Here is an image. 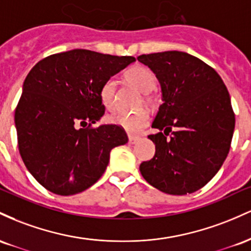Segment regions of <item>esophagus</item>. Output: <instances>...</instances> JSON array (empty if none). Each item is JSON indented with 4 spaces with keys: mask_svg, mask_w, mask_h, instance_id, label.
<instances>
[{
    "mask_svg": "<svg viewBox=\"0 0 251 251\" xmlns=\"http://www.w3.org/2000/svg\"><path fill=\"white\" fill-rule=\"evenodd\" d=\"M139 140H140V137L139 136H134V135H129V137H128V141H129V143H130V145H134V143H136Z\"/></svg>",
    "mask_w": 251,
    "mask_h": 251,
    "instance_id": "34e87169",
    "label": "esophagus"
}]
</instances>
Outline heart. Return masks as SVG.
<instances>
[{"label":"heart","mask_w":251,"mask_h":251,"mask_svg":"<svg viewBox=\"0 0 251 251\" xmlns=\"http://www.w3.org/2000/svg\"><path fill=\"white\" fill-rule=\"evenodd\" d=\"M126 79L135 89L139 90L142 94H148L155 86V75L151 70L145 66H133L126 72ZM100 100L105 108L112 109L116 100V81L111 78L106 79L102 84L100 90ZM151 98L146 97V102H151ZM111 123L122 126L126 131L130 133H139L143 128L148 126L149 114L146 110H137L134 112L117 111L109 116Z\"/></svg>","instance_id":"1"}]
</instances>
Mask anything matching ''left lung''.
Segmentation results:
<instances>
[{"label":"left lung","instance_id":"left-lung-1","mask_svg":"<svg viewBox=\"0 0 251 251\" xmlns=\"http://www.w3.org/2000/svg\"><path fill=\"white\" fill-rule=\"evenodd\" d=\"M137 60L155 73L163 100L151 125L159 133L148 136L155 155L141 163V174L161 192H196L229 154L235 129L229 91L212 67L188 53L167 50Z\"/></svg>","mask_w":251,"mask_h":251}]
</instances>
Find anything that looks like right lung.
<instances>
[{
	"instance_id": "add662e5",
	"label": "right lung",
	"mask_w": 251,
	"mask_h": 251,
	"mask_svg": "<svg viewBox=\"0 0 251 251\" xmlns=\"http://www.w3.org/2000/svg\"><path fill=\"white\" fill-rule=\"evenodd\" d=\"M134 61L72 50L42 59L28 73L15 110L19 151L46 190L83 192L103 176L111 149L128 142L122 126L92 125L105 111L102 84Z\"/></svg>"
}]
</instances>
